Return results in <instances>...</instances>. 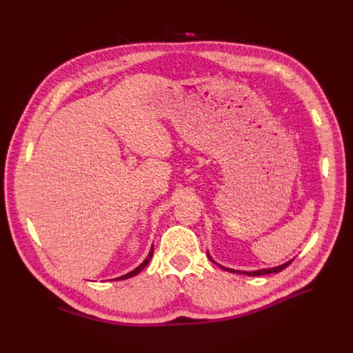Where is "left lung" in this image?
I'll return each mask as SVG.
<instances>
[{"mask_svg":"<svg viewBox=\"0 0 353 353\" xmlns=\"http://www.w3.org/2000/svg\"><path fill=\"white\" fill-rule=\"evenodd\" d=\"M208 258L213 262V263H216L215 261H213L212 258H210V254L208 253ZM293 262V259L292 261H288V262H285V263H283V265H280V266H275V268H268V270H258V271H237V270H231V268H225V266H222V265H219L222 270H225V271H228V272H236V274H244V275H250V276H258V275H265V274H276V272H280V271H283L284 268H287L288 265H290ZM218 265V263H216Z\"/></svg>","mask_w":353,"mask_h":353,"instance_id":"1","label":"left lung"}]
</instances>
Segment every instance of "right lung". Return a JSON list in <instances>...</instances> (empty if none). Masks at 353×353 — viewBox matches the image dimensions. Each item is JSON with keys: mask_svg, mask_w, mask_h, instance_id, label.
Wrapping results in <instances>:
<instances>
[{"mask_svg": "<svg viewBox=\"0 0 353 353\" xmlns=\"http://www.w3.org/2000/svg\"><path fill=\"white\" fill-rule=\"evenodd\" d=\"M152 256H153V248H152V250H150V253H148V256L145 258V261L141 263V265H138L137 268L134 270V271H131V272H128V274H125V275H122V276H119V279H116V280H126V279H131V276H134V275H137L138 272H141L145 266L148 265V262H150V259H152Z\"/></svg>", "mask_w": 353, "mask_h": 353, "instance_id": "1", "label": "right lung"}]
</instances>
